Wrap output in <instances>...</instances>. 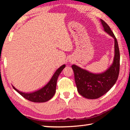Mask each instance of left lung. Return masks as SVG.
Segmentation results:
<instances>
[{"label":"left lung","instance_id":"1","mask_svg":"<svg viewBox=\"0 0 130 130\" xmlns=\"http://www.w3.org/2000/svg\"><path fill=\"white\" fill-rule=\"evenodd\" d=\"M105 31L115 39V56L112 64L104 73L93 74L75 65L72 66L78 93L89 99H95L105 94L118 80L120 69V52L117 39L107 23L100 19Z\"/></svg>","mask_w":130,"mask_h":130}]
</instances>
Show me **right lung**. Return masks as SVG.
<instances>
[{"label":"right lung","mask_w":130,"mask_h":130,"mask_svg":"<svg viewBox=\"0 0 130 130\" xmlns=\"http://www.w3.org/2000/svg\"><path fill=\"white\" fill-rule=\"evenodd\" d=\"M65 67V65H63L59 68L55 72L49 82L45 87H43L42 88L40 89L38 91L29 93H23V92L19 91L18 90L15 88V87L13 86L12 87L14 88L15 91L18 92L24 98L30 101V102L36 103L46 102L51 99L53 96L54 95L55 93H56L57 79H58L61 72H62V70Z\"/></svg>","instance_id":"obj_1"}]
</instances>
